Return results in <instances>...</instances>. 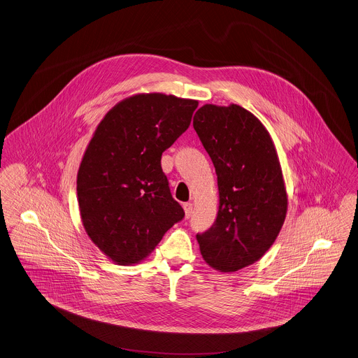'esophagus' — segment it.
<instances>
[{"instance_id": "1", "label": "esophagus", "mask_w": 358, "mask_h": 358, "mask_svg": "<svg viewBox=\"0 0 358 358\" xmlns=\"http://www.w3.org/2000/svg\"><path fill=\"white\" fill-rule=\"evenodd\" d=\"M184 211H185V217L189 218L192 215V203H184Z\"/></svg>"}]
</instances>
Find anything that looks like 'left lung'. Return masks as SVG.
<instances>
[{"mask_svg":"<svg viewBox=\"0 0 358 358\" xmlns=\"http://www.w3.org/2000/svg\"><path fill=\"white\" fill-rule=\"evenodd\" d=\"M193 128L214 164L220 189L217 220L196 238L207 264L233 273L257 262L285 222L287 196L279 159L267 129L241 106L204 105Z\"/></svg>","mask_w":358,"mask_h":358,"instance_id":"left-lung-1","label":"left lung"}]
</instances>
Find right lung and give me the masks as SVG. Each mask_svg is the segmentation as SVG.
<instances>
[{"label": "right lung", "mask_w": 358, "mask_h": 358, "mask_svg": "<svg viewBox=\"0 0 358 358\" xmlns=\"http://www.w3.org/2000/svg\"><path fill=\"white\" fill-rule=\"evenodd\" d=\"M197 101L141 94L98 125L78 173L83 224L113 262L147 257L185 213L171 196L161 159L191 125Z\"/></svg>", "instance_id": "1"}]
</instances>
